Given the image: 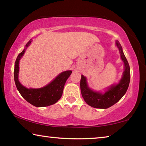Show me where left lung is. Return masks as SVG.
I'll return each mask as SVG.
<instances>
[{
	"instance_id": "8db88e82",
	"label": "left lung",
	"mask_w": 146,
	"mask_h": 146,
	"mask_svg": "<svg viewBox=\"0 0 146 146\" xmlns=\"http://www.w3.org/2000/svg\"><path fill=\"white\" fill-rule=\"evenodd\" d=\"M116 46L119 50L121 59L124 63V71L123 72L122 78L117 84L111 86L104 93L94 91L88 87L85 76L81 75L80 90L82 96L85 102L93 108L107 109L111 107L122 98L129 87L130 82L129 64L123 54L122 46L118 40L116 41Z\"/></svg>"
}]
</instances>
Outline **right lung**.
Wrapping results in <instances>:
<instances>
[{
    "mask_svg": "<svg viewBox=\"0 0 146 146\" xmlns=\"http://www.w3.org/2000/svg\"><path fill=\"white\" fill-rule=\"evenodd\" d=\"M31 42L32 39H30L26 44L24 50L17 56L15 63L14 80L17 90L27 102L36 107H46L54 104L61 98L64 85L67 79L71 75L72 71L69 70L62 72L50 83L41 88L28 89L24 87L19 80V60Z\"/></svg>",
    "mask_w": 146,
    "mask_h": 146,
    "instance_id": "right-lung-1",
    "label": "right lung"
}]
</instances>
